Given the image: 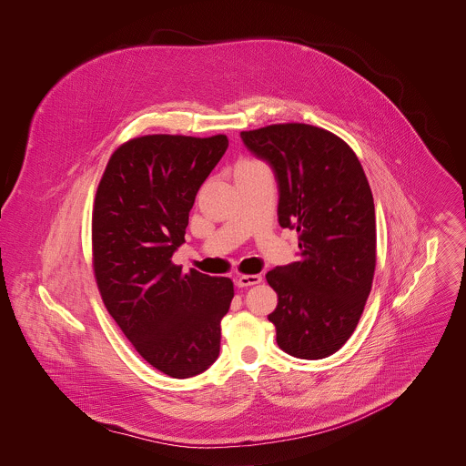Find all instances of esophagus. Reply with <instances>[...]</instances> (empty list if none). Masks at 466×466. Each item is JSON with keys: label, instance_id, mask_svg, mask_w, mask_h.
<instances>
[{"label": "esophagus", "instance_id": "1", "mask_svg": "<svg viewBox=\"0 0 466 466\" xmlns=\"http://www.w3.org/2000/svg\"><path fill=\"white\" fill-rule=\"evenodd\" d=\"M262 283V276L260 274H240L237 278V285L238 287H251V285H258Z\"/></svg>", "mask_w": 466, "mask_h": 466}]
</instances>
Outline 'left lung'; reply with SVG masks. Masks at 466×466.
<instances>
[{
    "instance_id": "obj_1",
    "label": "left lung",
    "mask_w": 466,
    "mask_h": 466,
    "mask_svg": "<svg viewBox=\"0 0 466 466\" xmlns=\"http://www.w3.org/2000/svg\"><path fill=\"white\" fill-rule=\"evenodd\" d=\"M244 145L278 181V222L298 231L299 262L266 274L278 294L268 321L278 346L325 359L355 332L377 266L375 204L351 147L307 124L242 131Z\"/></svg>"
}]
</instances>
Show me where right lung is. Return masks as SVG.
<instances>
[{
	"label": "right lung",
	"instance_id": "obj_1",
	"mask_svg": "<svg viewBox=\"0 0 466 466\" xmlns=\"http://www.w3.org/2000/svg\"><path fill=\"white\" fill-rule=\"evenodd\" d=\"M226 134H148L120 145L98 183L91 246L102 301L134 350L174 379L196 377L220 351L233 281L172 262L200 185Z\"/></svg>",
	"mask_w": 466,
	"mask_h": 466
}]
</instances>
